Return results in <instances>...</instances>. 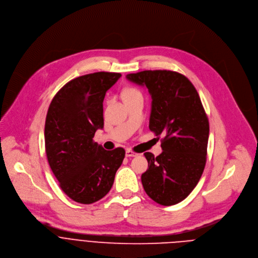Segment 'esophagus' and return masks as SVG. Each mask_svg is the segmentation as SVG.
<instances>
[{
  "instance_id": "1",
  "label": "esophagus",
  "mask_w": 258,
  "mask_h": 258,
  "mask_svg": "<svg viewBox=\"0 0 258 258\" xmlns=\"http://www.w3.org/2000/svg\"><path fill=\"white\" fill-rule=\"evenodd\" d=\"M139 154L138 153H136V152H134L133 150H126V152H125V156L126 157H137Z\"/></svg>"
}]
</instances>
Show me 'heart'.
Masks as SVG:
<instances>
[{"mask_svg": "<svg viewBox=\"0 0 258 258\" xmlns=\"http://www.w3.org/2000/svg\"><path fill=\"white\" fill-rule=\"evenodd\" d=\"M141 92L137 89V88H128L125 92H124V96L127 95H135V94H140Z\"/></svg>", "mask_w": 258, "mask_h": 258, "instance_id": "1", "label": "heart"}]
</instances>
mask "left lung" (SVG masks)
Masks as SVG:
<instances>
[{
  "mask_svg": "<svg viewBox=\"0 0 258 258\" xmlns=\"http://www.w3.org/2000/svg\"><path fill=\"white\" fill-rule=\"evenodd\" d=\"M126 78L148 88L149 128L157 137L164 135L159 156L144 154L149 163L142 174L144 189L159 205H176L197 186L207 162L210 124L200 95L184 75L173 71H143Z\"/></svg>",
  "mask_w": 258,
  "mask_h": 258,
  "instance_id": "1",
  "label": "left lung"
}]
</instances>
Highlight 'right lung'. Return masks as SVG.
Listing matches in <instances>:
<instances>
[{
  "label": "right lung",
  "instance_id": "add662e5",
  "mask_svg": "<svg viewBox=\"0 0 258 258\" xmlns=\"http://www.w3.org/2000/svg\"><path fill=\"white\" fill-rule=\"evenodd\" d=\"M121 77L97 72L75 78L58 90L47 110L44 140L48 164L61 190L73 201L90 205L112 187L125 151H106L93 141L104 125L106 91Z\"/></svg>",
  "mask_w": 258,
  "mask_h": 258
}]
</instances>
